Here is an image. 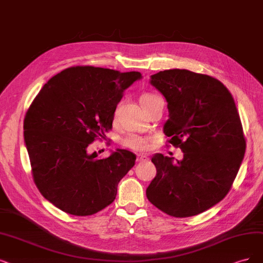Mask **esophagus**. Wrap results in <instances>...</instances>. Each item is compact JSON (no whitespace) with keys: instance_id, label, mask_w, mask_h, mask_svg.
I'll return each mask as SVG.
<instances>
[{"instance_id":"1","label":"esophagus","mask_w":263,"mask_h":263,"mask_svg":"<svg viewBox=\"0 0 263 263\" xmlns=\"http://www.w3.org/2000/svg\"><path fill=\"white\" fill-rule=\"evenodd\" d=\"M148 158L146 156H144V155H138L137 157V161L138 162H143V161H147Z\"/></svg>"}]
</instances>
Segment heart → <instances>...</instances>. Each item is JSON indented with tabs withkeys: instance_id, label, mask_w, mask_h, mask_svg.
Instances as JSON below:
<instances>
[{
	"instance_id": "obj_1",
	"label": "heart",
	"mask_w": 263,
	"mask_h": 263,
	"mask_svg": "<svg viewBox=\"0 0 263 263\" xmlns=\"http://www.w3.org/2000/svg\"><path fill=\"white\" fill-rule=\"evenodd\" d=\"M157 95L152 94V93L143 94L141 96V100H140L142 107L146 106ZM149 142H151V140L148 138L143 137V135H140V134L132 133V134H129L128 137H125L121 143L123 145V147H125V148H130L135 152H143V151L148 148Z\"/></svg>"
}]
</instances>
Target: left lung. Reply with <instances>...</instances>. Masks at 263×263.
<instances>
[{
	"instance_id": "left-lung-1",
	"label": "left lung",
	"mask_w": 263,
	"mask_h": 263,
	"mask_svg": "<svg viewBox=\"0 0 263 263\" xmlns=\"http://www.w3.org/2000/svg\"><path fill=\"white\" fill-rule=\"evenodd\" d=\"M151 83L168 102L163 133L183 159L155 155L157 174L146 196L171 217L196 216L224 198L236 178L246 151L238 110L227 86L208 74L170 69Z\"/></svg>"
}]
</instances>
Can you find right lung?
Here are the masks:
<instances>
[{"label":"right lung","mask_w":263,"mask_h":263,"mask_svg":"<svg viewBox=\"0 0 263 263\" xmlns=\"http://www.w3.org/2000/svg\"><path fill=\"white\" fill-rule=\"evenodd\" d=\"M139 71L74 66L51 78L26 112L24 135L33 181L45 199L73 216L109 206L137 156L118 149L97 158L87 147L111 130L116 107Z\"/></svg>","instance_id":"obj_1"}]
</instances>
